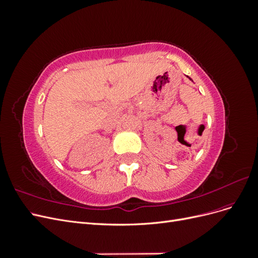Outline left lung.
Returning a JSON list of instances; mask_svg holds the SVG:
<instances>
[{"label":"left lung","mask_w":258,"mask_h":258,"mask_svg":"<svg viewBox=\"0 0 258 258\" xmlns=\"http://www.w3.org/2000/svg\"><path fill=\"white\" fill-rule=\"evenodd\" d=\"M187 77H188V76H187ZM188 79H189V80H190V81H191V79H190V77H188ZM201 127H202V128H204V129H205V126H204V124H202V126H201ZM204 129H202V131H204ZM202 131H201V135H202Z\"/></svg>","instance_id":"1"}]
</instances>
